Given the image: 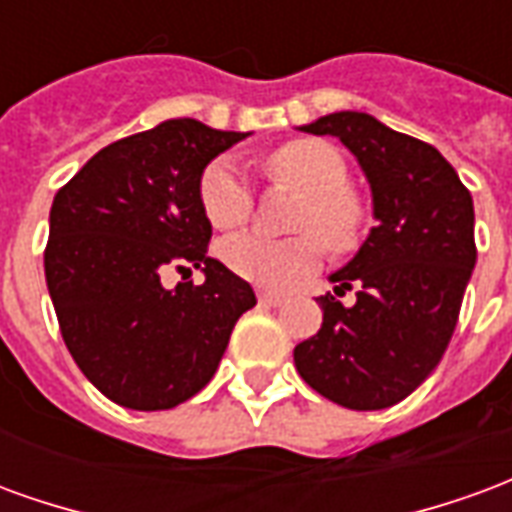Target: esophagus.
<instances>
[{
  "label": "esophagus",
  "mask_w": 512,
  "mask_h": 512,
  "mask_svg": "<svg viewBox=\"0 0 512 512\" xmlns=\"http://www.w3.org/2000/svg\"><path fill=\"white\" fill-rule=\"evenodd\" d=\"M285 301H288V296H285V293H271V290L260 293V304H266V307H282Z\"/></svg>",
  "instance_id": "1"
}]
</instances>
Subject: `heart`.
Segmentation results:
<instances>
[{
	"label": "heart",
	"mask_w": 512,
	"mask_h": 512,
	"mask_svg": "<svg viewBox=\"0 0 512 512\" xmlns=\"http://www.w3.org/2000/svg\"><path fill=\"white\" fill-rule=\"evenodd\" d=\"M268 169L307 194L299 213V230L318 233L332 249H348L356 241L359 211L345 194L348 169L343 156L318 139H296L268 156ZM200 205L208 222L233 230L252 213V186L241 164L230 156L213 158L200 178ZM318 238L301 235L290 241H271L266 235L244 233L222 244V260L238 277L260 288H288L321 263Z\"/></svg>",
	"instance_id": "obj_1"
}]
</instances>
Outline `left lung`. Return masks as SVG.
<instances>
[{
  "instance_id": "1",
  "label": "left lung",
  "mask_w": 512,
  "mask_h": 512,
  "mask_svg": "<svg viewBox=\"0 0 512 512\" xmlns=\"http://www.w3.org/2000/svg\"><path fill=\"white\" fill-rule=\"evenodd\" d=\"M337 136L365 172L376 227L340 271L334 293L357 285V304L318 299V334L296 345L299 376L354 411L400 403L439 365L472 279V194L428 142L365 112H332L301 126Z\"/></svg>"
}]
</instances>
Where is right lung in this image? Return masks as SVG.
<instances>
[{"label":"right lung","mask_w":512,"mask_h":512,"mask_svg":"<svg viewBox=\"0 0 512 512\" xmlns=\"http://www.w3.org/2000/svg\"><path fill=\"white\" fill-rule=\"evenodd\" d=\"M175 117L98 150L54 197L46 285L62 340L117 406L164 411L208 384L252 285L205 255L200 178L246 139ZM202 267V286L160 285L167 267ZM188 270V269H187Z\"/></svg>","instance_id":"1"}]
</instances>
